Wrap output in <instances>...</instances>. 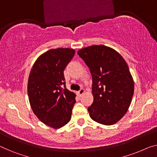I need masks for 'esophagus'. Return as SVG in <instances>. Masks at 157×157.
I'll use <instances>...</instances> for the list:
<instances>
[{"label": "esophagus", "mask_w": 157, "mask_h": 157, "mask_svg": "<svg viewBox=\"0 0 157 157\" xmlns=\"http://www.w3.org/2000/svg\"><path fill=\"white\" fill-rule=\"evenodd\" d=\"M84 92H85V90H84L83 88H81L80 90H79L78 91V95L81 96V95L83 94Z\"/></svg>", "instance_id": "esophagus-1"}]
</instances>
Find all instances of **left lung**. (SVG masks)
Returning <instances> with one entry per match:
<instances>
[{
    "label": "left lung",
    "mask_w": 157,
    "mask_h": 157,
    "mask_svg": "<svg viewBox=\"0 0 157 157\" xmlns=\"http://www.w3.org/2000/svg\"><path fill=\"white\" fill-rule=\"evenodd\" d=\"M92 77L94 101L88 107L90 118L111 125L123 118L134 93V82L125 60L114 49L94 45L78 51Z\"/></svg>",
    "instance_id": "left-lung-1"
}]
</instances>
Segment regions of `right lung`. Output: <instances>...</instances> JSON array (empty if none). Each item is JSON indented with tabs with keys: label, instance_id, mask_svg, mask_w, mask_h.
<instances>
[{
	"label": "right lung",
	"instance_id": "obj_1",
	"mask_svg": "<svg viewBox=\"0 0 157 157\" xmlns=\"http://www.w3.org/2000/svg\"><path fill=\"white\" fill-rule=\"evenodd\" d=\"M75 52L67 48L51 49L39 56L29 74L27 92L32 111L56 129L71 121L75 104V94L65 86L63 73Z\"/></svg>",
	"mask_w": 157,
	"mask_h": 157
}]
</instances>
